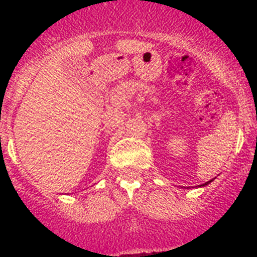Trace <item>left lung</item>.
<instances>
[{
    "mask_svg": "<svg viewBox=\"0 0 257 257\" xmlns=\"http://www.w3.org/2000/svg\"><path fill=\"white\" fill-rule=\"evenodd\" d=\"M211 181H212V180H211ZM211 181H207V183H205V184H203V185H199V187H205V185H208V184L211 183Z\"/></svg>",
    "mask_w": 257,
    "mask_h": 257,
    "instance_id": "left-lung-1",
    "label": "left lung"
}]
</instances>
